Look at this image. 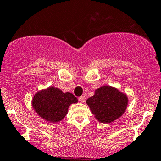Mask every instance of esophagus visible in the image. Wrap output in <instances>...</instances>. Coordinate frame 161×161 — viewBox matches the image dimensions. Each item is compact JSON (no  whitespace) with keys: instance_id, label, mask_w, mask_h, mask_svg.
<instances>
[{"instance_id":"1","label":"esophagus","mask_w":161,"mask_h":161,"mask_svg":"<svg viewBox=\"0 0 161 161\" xmlns=\"http://www.w3.org/2000/svg\"><path fill=\"white\" fill-rule=\"evenodd\" d=\"M86 100V97L84 96H81L79 97V101L80 103H84Z\"/></svg>"}]
</instances>
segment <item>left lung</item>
<instances>
[{"mask_svg": "<svg viewBox=\"0 0 161 161\" xmlns=\"http://www.w3.org/2000/svg\"><path fill=\"white\" fill-rule=\"evenodd\" d=\"M86 103L98 121L109 123L123 114L128 99L118 89L105 86L96 89L94 96L89 98Z\"/></svg>", "mask_w": 161, "mask_h": 161, "instance_id": "8db88e82", "label": "left lung"}]
</instances>
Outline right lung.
Returning a JSON list of instances; mask_svg holds the SVG:
<instances>
[{"mask_svg":"<svg viewBox=\"0 0 161 161\" xmlns=\"http://www.w3.org/2000/svg\"><path fill=\"white\" fill-rule=\"evenodd\" d=\"M77 102V98L73 94L64 93L59 89L49 87L35 95L32 106L35 112L44 119L57 123L66 116L69 106Z\"/></svg>","mask_w":161,"mask_h":161,"instance_id":"obj_1","label":"right lung"}]
</instances>
